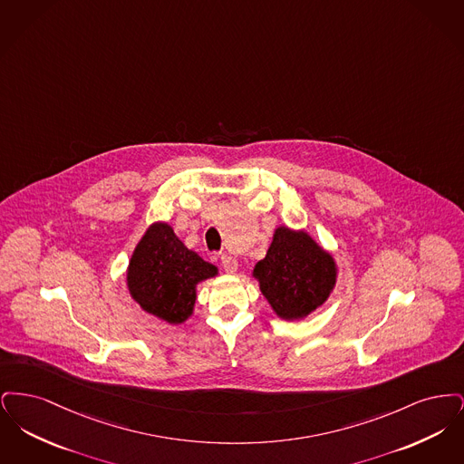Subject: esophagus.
Returning a JSON list of instances; mask_svg holds the SVG:
<instances>
[{"instance_id":"34e87169","label":"esophagus","mask_w":464,"mask_h":464,"mask_svg":"<svg viewBox=\"0 0 464 464\" xmlns=\"http://www.w3.org/2000/svg\"><path fill=\"white\" fill-rule=\"evenodd\" d=\"M221 265L222 269L226 273H229V275H235L238 271V261L235 257H231V256H226V254L221 256Z\"/></svg>"}]
</instances>
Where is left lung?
Wrapping results in <instances>:
<instances>
[{
    "label": "left lung",
    "mask_w": 464,
    "mask_h": 464,
    "mask_svg": "<svg viewBox=\"0 0 464 464\" xmlns=\"http://www.w3.org/2000/svg\"><path fill=\"white\" fill-rule=\"evenodd\" d=\"M337 265L331 252L308 231L278 226L265 259L252 269V276L282 320L295 322L324 306L337 282Z\"/></svg>",
    "instance_id": "8db88e82"
}]
</instances>
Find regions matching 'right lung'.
Instances as JSON below:
<instances>
[{
    "label": "right lung",
    "instance_id": "obj_1",
    "mask_svg": "<svg viewBox=\"0 0 464 464\" xmlns=\"http://www.w3.org/2000/svg\"><path fill=\"white\" fill-rule=\"evenodd\" d=\"M219 275L179 240L169 222H153L133 248L127 266V290L142 311L170 325L195 313L197 287Z\"/></svg>",
    "mask_w": 464,
    "mask_h": 464
}]
</instances>
